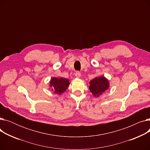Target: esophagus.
<instances>
[{"label": "esophagus", "mask_w": 150, "mask_h": 150, "mask_svg": "<svg viewBox=\"0 0 150 150\" xmlns=\"http://www.w3.org/2000/svg\"><path fill=\"white\" fill-rule=\"evenodd\" d=\"M75 76L76 78H80L81 76V73L79 72V71H76L75 72Z\"/></svg>", "instance_id": "34e87169"}]
</instances>
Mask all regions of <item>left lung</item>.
Here are the masks:
<instances>
[{
	"mask_svg": "<svg viewBox=\"0 0 150 150\" xmlns=\"http://www.w3.org/2000/svg\"><path fill=\"white\" fill-rule=\"evenodd\" d=\"M89 89L94 97H98L109 88V82L103 76L94 78L89 82Z\"/></svg>",
	"mask_w": 150,
	"mask_h": 150,
	"instance_id": "1",
	"label": "left lung"
}]
</instances>
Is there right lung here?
Segmentation results:
<instances>
[{
  "instance_id": "add662e5",
  "label": "right lung",
  "mask_w": 150,
  "mask_h": 150,
  "mask_svg": "<svg viewBox=\"0 0 150 150\" xmlns=\"http://www.w3.org/2000/svg\"><path fill=\"white\" fill-rule=\"evenodd\" d=\"M70 84L69 80L64 78L53 77L50 81V87L54 93L61 95L68 88Z\"/></svg>"
}]
</instances>
